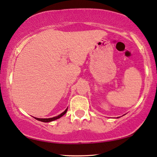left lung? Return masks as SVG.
Returning a JSON list of instances; mask_svg holds the SVG:
<instances>
[{
	"mask_svg": "<svg viewBox=\"0 0 157 157\" xmlns=\"http://www.w3.org/2000/svg\"><path fill=\"white\" fill-rule=\"evenodd\" d=\"M117 118H118V117H117Z\"/></svg>",
	"mask_w": 157,
	"mask_h": 157,
	"instance_id": "obj_1",
	"label": "left lung"
}]
</instances>
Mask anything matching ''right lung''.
Masks as SVG:
<instances>
[{
	"instance_id": "obj_1",
	"label": "right lung",
	"mask_w": 157,
	"mask_h": 157,
	"mask_svg": "<svg viewBox=\"0 0 157 157\" xmlns=\"http://www.w3.org/2000/svg\"><path fill=\"white\" fill-rule=\"evenodd\" d=\"M68 110V108H66V109L62 112L61 114H59V116H55V117H52V118H34L37 121H41V122H44V123H49V122H52V121H54L55 120H57V119L61 118V117L63 116L64 114L66 113V111Z\"/></svg>"
}]
</instances>
